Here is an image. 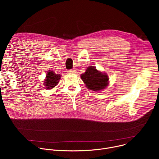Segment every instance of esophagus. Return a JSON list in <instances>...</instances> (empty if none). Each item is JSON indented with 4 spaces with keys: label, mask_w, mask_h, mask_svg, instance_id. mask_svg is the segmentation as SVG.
I'll use <instances>...</instances> for the list:
<instances>
[{
    "label": "esophagus",
    "mask_w": 159,
    "mask_h": 159,
    "mask_svg": "<svg viewBox=\"0 0 159 159\" xmlns=\"http://www.w3.org/2000/svg\"><path fill=\"white\" fill-rule=\"evenodd\" d=\"M68 72L69 73H76V70H75V69H73V70H69Z\"/></svg>",
    "instance_id": "obj_1"
}]
</instances>
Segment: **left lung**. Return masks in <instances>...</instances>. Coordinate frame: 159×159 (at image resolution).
<instances>
[{"mask_svg": "<svg viewBox=\"0 0 159 159\" xmlns=\"http://www.w3.org/2000/svg\"><path fill=\"white\" fill-rule=\"evenodd\" d=\"M80 78L88 89L94 91H102L109 85L107 75L97 70L95 66H89L85 73L80 75Z\"/></svg>", "mask_w": 159, "mask_h": 159, "instance_id": "8db88e82", "label": "left lung"}]
</instances>
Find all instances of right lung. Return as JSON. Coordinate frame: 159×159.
Listing matches in <instances>:
<instances>
[{
	"label": "right lung",
	"mask_w": 159,
	"mask_h": 159,
	"mask_svg": "<svg viewBox=\"0 0 159 159\" xmlns=\"http://www.w3.org/2000/svg\"><path fill=\"white\" fill-rule=\"evenodd\" d=\"M61 78V75L57 74L53 71L49 70L46 73L43 86H44L46 89H52L58 84Z\"/></svg>",
	"instance_id": "1"
}]
</instances>
